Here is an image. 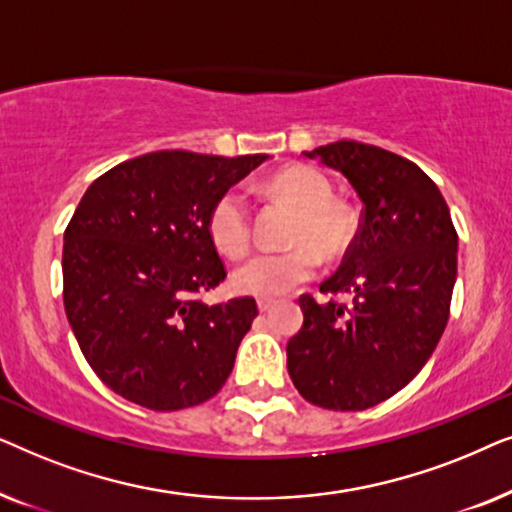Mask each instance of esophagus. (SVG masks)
Instances as JSON below:
<instances>
[{"label":"esophagus","instance_id":"34e87169","mask_svg":"<svg viewBox=\"0 0 512 512\" xmlns=\"http://www.w3.org/2000/svg\"><path fill=\"white\" fill-rule=\"evenodd\" d=\"M272 305H275V300L272 298H258V312H268L272 310Z\"/></svg>","mask_w":512,"mask_h":512}]
</instances>
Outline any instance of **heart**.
Segmentation results:
<instances>
[{
    "label": "heart",
    "instance_id": "heart-1",
    "mask_svg": "<svg viewBox=\"0 0 512 512\" xmlns=\"http://www.w3.org/2000/svg\"><path fill=\"white\" fill-rule=\"evenodd\" d=\"M265 188L296 209L289 242L293 249L256 254L233 272V289L242 296L279 298L314 277L319 256L340 258L356 235L352 209L331 198V181L314 167L289 165L272 174ZM209 237L221 254L240 258L251 247V212L247 198L230 188L212 205Z\"/></svg>",
    "mask_w": 512,
    "mask_h": 512
}]
</instances>
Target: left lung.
<instances>
[{
	"label": "left lung",
	"mask_w": 512,
	"mask_h": 512,
	"mask_svg": "<svg viewBox=\"0 0 512 512\" xmlns=\"http://www.w3.org/2000/svg\"><path fill=\"white\" fill-rule=\"evenodd\" d=\"M305 158L340 172L363 212L340 270L319 286L349 303L300 296L303 328L286 345V368L305 401L366 410L431 359L450 317L457 230L438 186L396 153L342 139Z\"/></svg>",
	"instance_id": "left-lung-1"
}]
</instances>
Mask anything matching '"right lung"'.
Returning a JSON list of instances; mask_svg holds the SVG:
<instances>
[{
    "mask_svg": "<svg viewBox=\"0 0 512 512\" xmlns=\"http://www.w3.org/2000/svg\"><path fill=\"white\" fill-rule=\"evenodd\" d=\"M265 153L156 151L97 177L62 247L69 326L97 377L142 408H193L219 394L258 314L254 298L205 305L226 279L207 219Z\"/></svg>",
    "mask_w": 512,
    "mask_h": 512,
    "instance_id": "right-lung-1",
    "label": "right lung"
}]
</instances>
